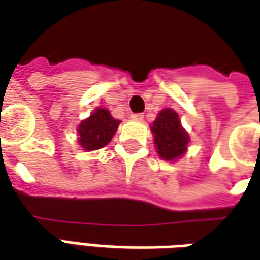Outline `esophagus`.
Here are the masks:
<instances>
[{"mask_svg": "<svg viewBox=\"0 0 260 260\" xmlns=\"http://www.w3.org/2000/svg\"><path fill=\"white\" fill-rule=\"evenodd\" d=\"M143 117H144L143 114H132V119L137 120V121H141V120H143Z\"/></svg>", "mask_w": 260, "mask_h": 260, "instance_id": "34e87169", "label": "esophagus"}]
</instances>
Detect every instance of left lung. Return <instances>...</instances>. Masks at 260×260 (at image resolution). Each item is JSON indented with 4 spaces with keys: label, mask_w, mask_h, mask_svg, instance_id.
<instances>
[{
    "label": "left lung",
    "mask_w": 260,
    "mask_h": 260,
    "mask_svg": "<svg viewBox=\"0 0 260 260\" xmlns=\"http://www.w3.org/2000/svg\"><path fill=\"white\" fill-rule=\"evenodd\" d=\"M150 128L160 158L164 161H177L187 153L189 134L181 126L178 113L173 109H162Z\"/></svg>",
    "instance_id": "obj_1"
}]
</instances>
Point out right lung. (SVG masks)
Returning a JSON list of instances; mask_svg holds the SVG:
<instances>
[{
    "mask_svg": "<svg viewBox=\"0 0 260 260\" xmlns=\"http://www.w3.org/2000/svg\"><path fill=\"white\" fill-rule=\"evenodd\" d=\"M120 120L114 119L103 107L94 109L87 119L78 126V143L85 151H93L107 146L119 128Z\"/></svg>",
    "mask_w": 260,
    "mask_h": 260,
    "instance_id": "add662e5",
    "label": "right lung"
}]
</instances>
